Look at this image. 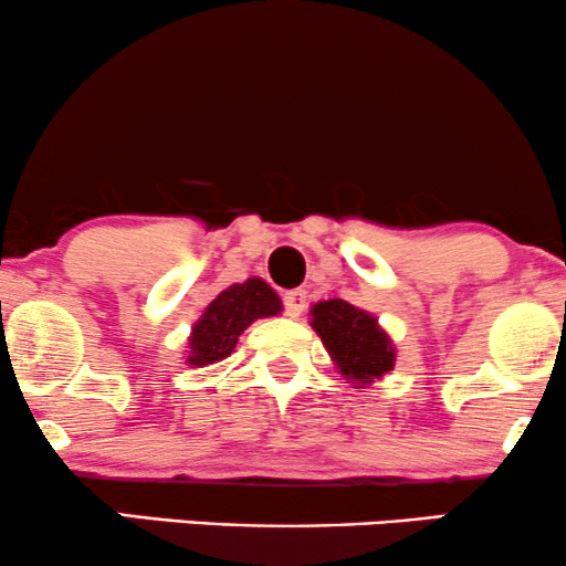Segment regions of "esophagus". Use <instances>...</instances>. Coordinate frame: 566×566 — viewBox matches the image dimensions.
I'll return each mask as SVG.
<instances>
[{
    "label": "esophagus",
    "instance_id": "1",
    "mask_svg": "<svg viewBox=\"0 0 566 566\" xmlns=\"http://www.w3.org/2000/svg\"><path fill=\"white\" fill-rule=\"evenodd\" d=\"M305 290H290V292H284V313H287L290 318H297V316H303V311H305Z\"/></svg>",
    "mask_w": 566,
    "mask_h": 566
}]
</instances>
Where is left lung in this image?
Segmentation results:
<instances>
[{
    "instance_id": "1",
    "label": "left lung",
    "mask_w": 566,
    "mask_h": 566,
    "mask_svg": "<svg viewBox=\"0 0 566 566\" xmlns=\"http://www.w3.org/2000/svg\"><path fill=\"white\" fill-rule=\"evenodd\" d=\"M311 316V326L339 374L349 378V384H357V389L395 368V345L370 313L334 297L313 305Z\"/></svg>"
}]
</instances>
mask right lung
Listing matches in <instances>:
<instances>
[{
  "label": "right lung",
  "mask_w": 566,
  "mask_h": 566,
  "mask_svg": "<svg viewBox=\"0 0 566 566\" xmlns=\"http://www.w3.org/2000/svg\"><path fill=\"white\" fill-rule=\"evenodd\" d=\"M282 313V300L259 276L232 284L211 300L203 316L192 326L188 339L190 366H211L224 360L238 347L240 334L259 318Z\"/></svg>",
  "instance_id": "1"
}]
</instances>
